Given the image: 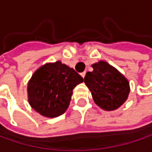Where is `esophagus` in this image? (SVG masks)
Returning a JSON list of instances; mask_svg holds the SVG:
<instances>
[{"mask_svg": "<svg viewBox=\"0 0 152 152\" xmlns=\"http://www.w3.org/2000/svg\"><path fill=\"white\" fill-rule=\"evenodd\" d=\"M85 74H86V72H83L82 73H80V75H81L82 78H84V77H85Z\"/></svg>", "mask_w": 152, "mask_h": 152, "instance_id": "esophagus-1", "label": "esophagus"}]
</instances>
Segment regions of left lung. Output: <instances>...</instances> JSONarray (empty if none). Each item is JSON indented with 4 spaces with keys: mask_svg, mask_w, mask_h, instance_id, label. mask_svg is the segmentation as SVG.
<instances>
[{
    "mask_svg": "<svg viewBox=\"0 0 152 152\" xmlns=\"http://www.w3.org/2000/svg\"><path fill=\"white\" fill-rule=\"evenodd\" d=\"M92 68V72L86 73L84 82L91 91L94 102L105 110L118 109L130 93L129 81L106 61L94 63Z\"/></svg>",
    "mask_w": 152,
    "mask_h": 152,
    "instance_id": "obj_1",
    "label": "left lung"
}]
</instances>
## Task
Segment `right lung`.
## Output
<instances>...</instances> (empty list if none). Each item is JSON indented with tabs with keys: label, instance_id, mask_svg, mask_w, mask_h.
<instances>
[{
	"label": "right lung",
	"instance_id": "add662e5",
	"mask_svg": "<svg viewBox=\"0 0 152 152\" xmlns=\"http://www.w3.org/2000/svg\"><path fill=\"white\" fill-rule=\"evenodd\" d=\"M82 81L79 73L61 61L47 63L33 73L28 83L29 103L42 116L58 117L68 109L72 90Z\"/></svg>",
	"mask_w": 152,
	"mask_h": 152
}]
</instances>
